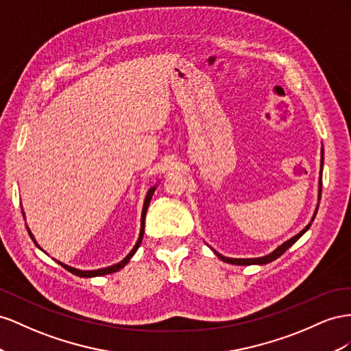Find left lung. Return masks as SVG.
Here are the masks:
<instances>
[{
	"label": "left lung",
	"instance_id": "left-lung-1",
	"mask_svg": "<svg viewBox=\"0 0 351 351\" xmlns=\"http://www.w3.org/2000/svg\"><path fill=\"white\" fill-rule=\"evenodd\" d=\"M322 167H324V148H322V158H320V178H319V195H317V198H319V202H320V194H322ZM316 213H317V207H316V212H315V215H313V217H312V222L315 220V216H316ZM310 225L312 223H308L303 231H300L295 237H293L291 239H288V241H285L282 245H279L275 252H272L270 254H267V256H263V257H257V258H231V257H225V256H222V254H219L217 252H215V254L220 258V260H223V262H226V263H231V265H238V266H248V265H266V263H270V262H274V260H276L278 257H281L287 250L291 247L297 239L302 237L307 229L310 228Z\"/></svg>",
	"mask_w": 351,
	"mask_h": 351
}]
</instances>
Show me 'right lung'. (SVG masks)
<instances>
[{
    "mask_svg": "<svg viewBox=\"0 0 351 351\" xmlns=\"http://www.w3.org/2000/svg\"><path fill=\"white\" fill-rule=\"evenodd\" d=\"M154 191H156V186H153V188H149L148 189V193H147V197H145V202H144V207H143V215H141V231H139V237H138V241H136V244L134 245V248L131 250V253H129L122 262H119L117 265H113V266H108V267H104V269H97V270H81V269H75V267H70V266H67V265H63V263H60L62 265L64 269H67L70 274H73V275H76V276H81V278H93V276H103V275H107V274H114V272H117V270H120L122 269L125 265H128V262L129 260H131V257L135 254V252L138 250V247L141 245V241H143V237H144V226H145V215H147V208H148V206H149V202H152V197H153V194H154ZM27 232H29V235H31V238L34 239V243L36 244V241H35V238H34V235L31 234V231H29L27 229ZM38 245V244H36ZM39 247V245H38Z\"/></svg>",
    "mask_w": 351,
    "mask_h": 351,
    "instance_id": "add662e5",
    "label": "right lung"
}]
</instances>
